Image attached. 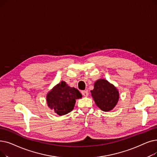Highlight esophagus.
I'll return each instance as SVG.
<instances>
[{
	"label": "esophagus",
	"instance_id": "obj_1",
	"mask_svg": "<svg viewBox=\"0 0 157 157\" xmlns=\"http://www.w3.org/2000/svg\"><path fill=\"white\" fill-rule=\"evenodd\" d=\"M81 94H82L83 96H85V97H87L88 95V92L87 90L82 91V92H81Z\"/></svg>",
	"mask_w": 157,
	"mask_h": 157
}]
</instances>
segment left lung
<instances>
[{
  "label": "left lung",
  "instance_id": "left-lung-1",
  "mask_svg": "<svg viewBox=\"0 0 157 157\" xmlns=\"http://www.w3.org/2000/svg\"><path fill=\"white\" fill-rule=\"evenodd\" d=\"M95 103L101 110L109 112L117 105L119 99L117 88L105 79H99L90 91Z\"/></svg>",
  "mask_w": 157,
  "mask_h": 157
}]
</instances>
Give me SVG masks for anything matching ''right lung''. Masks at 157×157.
Segmentation results:
<instances>
[{
    "label": "right lung",
    "instance_id": "obj_1",
    "mask_svg": "<svg viewBox=\"0 0 157 157\" xmlns=\"http://www.w3.org/2000/svg\"><path fill=\"white\" fill-rule=\"evenodd\" d=\"M82 98V95L74 87H71L62 81L47 94V106L54 113L60 115L71 112L74 107L76 100Z\"/></svg>",
    "mask_w": 157,
    "mask_h": 157
}]
</instances>
